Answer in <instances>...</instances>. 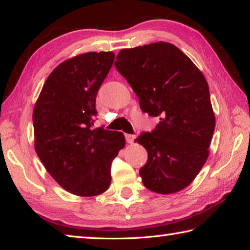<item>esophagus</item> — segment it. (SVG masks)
I'll list each match as a JSON object with an SVG mask.
<instances>
[{"mask_svg":"<svg viewBox=\"0 0 250 250\" xmlns=\"http://www.w3.org/2000/svg\"><path fill=\"white\" fill-rule=\"evenodd\" d=\"M125 137L126 142L130 143V144L133 143V141H134V139H135V135H133V134H125Z\"/></svg>","mask_w":250,"mask_h":250,"instance_id":"1","label":"esophagus"}]
</instances>
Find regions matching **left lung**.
<instances>
[{
	"mask_svg": "<svg viewBox=\"0 0 250 250\" xmlns=\"http://www.w3.org/2000/svg\"><path fill=\"white\" fill-rule=\"evenodd\" d=\"M116 59L141 110L160 118L152 132L135 140L148 155L140 169L143 185L156 193L178 192L192 183L208 156L215 116L208 82L169 42L120 50Z\"/></svg>",
	"mask_w": 250,
	"mask_h": 250,
	"instance_id": "left-lung-1",
	"label": "left lung"
}]
</instances>
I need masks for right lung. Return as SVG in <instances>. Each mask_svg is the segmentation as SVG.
<instances>
[{"label":"right lung","instance_id":"1","mask_svg":"<svg viewBox=\"0 0 250 250\" xmlns=\"http://www.w3.org/2000/svg\"><path fill=\"white\" fill-rule=\"evenodd\" d=\"M115 53L87 52L54 69L33 112L35 149L44 168L66 191L98 196L109 188L110 166L125 139L122 132L95 128L96 96Z\"/></svg>","mask_w":250,"mask_h":250}]
</instances>
